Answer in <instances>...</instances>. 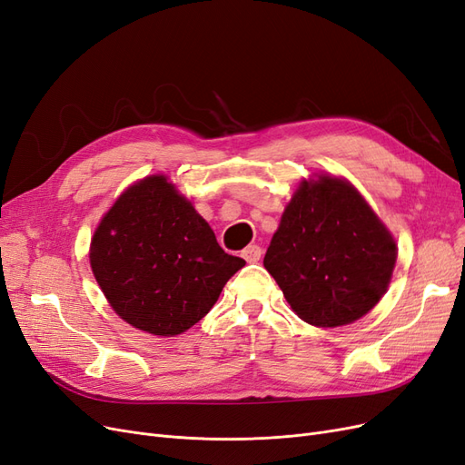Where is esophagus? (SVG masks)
Masks as SVG:
<instances>
[{
	"instance_id": "1",
	"label": "esophagus",
	"mask_w": 465,
	"mask_h": 465,
	"mask_svg": "<svg viewBox=\"0 0 465 465\" xmlns=\"http://www.w3.org/2000/svg\"><path fill=\"white\" fill-rule=\"evenodd\" d=\"M242 256L247 262H259L261 256H262V249L259 245H249L242 251Z\"/></svg>"
}]
</instances>
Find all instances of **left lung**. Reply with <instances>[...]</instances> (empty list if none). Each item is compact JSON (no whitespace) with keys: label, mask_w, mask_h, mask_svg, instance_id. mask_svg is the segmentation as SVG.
Masks as SVG:
<instances>
[{"label":"left lung","mask_w":465,"mask_h":465,"mask_svg":"<svg viewBox=\"0 0 465 465\" xmlns=\"http://www.w3.org/2000/svg\"><path fill=\"white\" fill-rule=\"evenodd\" d=\"M397 243L347 180H302L264 256L293 312L318 328L368 314L389 287Z\"/></svg>","instance_id":"8db88e82"}]
</instances>
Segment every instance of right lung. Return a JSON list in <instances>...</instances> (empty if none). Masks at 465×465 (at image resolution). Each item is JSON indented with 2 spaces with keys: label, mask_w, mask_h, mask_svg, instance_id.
Listing matches in <instances>:
<instances>
[{
  "label": "right lung",
  "mask_w": 465,
  "mask_h": 465,
  "mask_svg": "<svg viewBox=\"0 0 465 465\" xmlns=\"http://www.w3.org/2000/svg\"><path fill=\"white\" fill-rule=\"evenodd\" d=\"M90 264L120 318L172 337L209 314L245 261L223 251L193 204L157 174L130 185L103 216Z\"/></svg>",
  "instance_id": "obj_1"
}]
</instances>
